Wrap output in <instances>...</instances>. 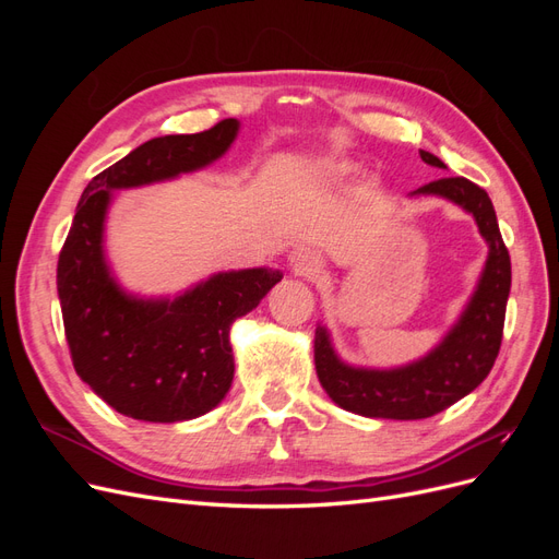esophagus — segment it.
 Instances as JSON below:
<instances>
[{"instance_id":"34e87169","label":"esophagus","mask_w":559,"mask_h":559,"mask_svg":"<svg viewBox=\"0 0 559 559\" xmlns=\"http://www.w3.org/2000/svg\"><path fill=\"white\" fill-rule=\"evenodd\" d=\"M289 261H292V267H294V273H296V275H302V277H314V275L319 273V261H317L314 253H312L310 249H306V247H298V249H294V251H292V257H289Z\"/></svg>"}]
</instances>
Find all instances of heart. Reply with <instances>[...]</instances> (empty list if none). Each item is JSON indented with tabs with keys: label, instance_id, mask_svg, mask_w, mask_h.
<instances>
[{
	"label": "heart",
	"instance_id": "b5f03b06",
	"mask_svg": "<svg viewBox=\"0 0 559 559\" xmlns=\"http://www.w3.org/2000/svg\"><path fill=\"white\" fill-rule=\"evenodd\" d=\"M349 173H352V167L345 165V163H326L324 167H321V177L331 179V181H341V179H345Z\"/></svg>",
	"mask_w": 559,
	"mask_h": 559
}]
</instances>
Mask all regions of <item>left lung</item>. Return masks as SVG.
<instances>
[{"label": "left lung", "instance_id": "8db88e82", "mask_svg": "<svg viewBox=\"0 0 559 559\" xmlns=\"http://www.w3.org/2000/svg\"><path fill=\"white\" fill-rule=\"evenodd\" d=\"M421 160L445 170L429 151ZM411 195L445 198L476 218L489 251L478 286L445 337L425 357L396 368L345 364L326 326L314 331V368L321 386L341 408L364 417L425 419L471 394L495 366L501 347L506 302L511 292V257L506 249L489 195L464 177L436 179Z\"/></svg>", "mask_w": 559, "mask_h": 559}]
</instances>
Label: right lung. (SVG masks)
<instances>
[{"instance_id": "right-lung-1", "label": "right lung", "mask_w": 559, "mask_h": 559, "mask_svg": "<svg viewBox=\"0 0 559 559\" xmlns=\"http://www.w3.org/2000/svg\"><path fill=\"white\" fill-rule=\"evenodd\" d=\"M240 132L226 118L195 134L154 138L83 189L58 261V298L79 378L116 413L142 421H183L228 394L235 361L230 326L259 306L282 270L216 273L183 294L126 292L105 253L114 191L189 175L222 158Z\"/></svg>"}]
</instances>
